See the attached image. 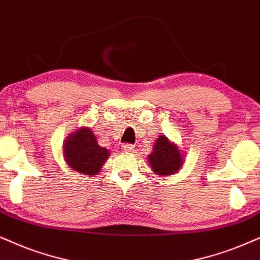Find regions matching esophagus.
I'll return each mask as SVG.
<instances>
[{"label":"esophagus","instance_id":"1","mask_svg":"<svg viewBox=\"0 0 260 260\" xmlns=\"http://www.w3.org/2000/svg\"><path fill=\"white\" fill-rule=\"evenodd\" d=\"M134 149H136V147L131 145V144H122V145H121V150H122L123 152H133Z\"/></svg>","mask_w":260,"mask_h":260}]
</instances>
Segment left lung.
I'll use <instances>...</instances> for the list:
<instances>
[{"instance_id": "obj_1", "label": "left lung", "mask_w": 260, "mask_h": 260, "mask_svg": "<svg viewBox=\"0 0 260 260\" xmlns=\"http://www.w3.org/2000/svg\"><path fill=\"white\" fill-rule=\"evenodd\" d=\"M186 154L163 134L157 138L152 152L147 156L150 168L158 176H169L179 172L185 163Z\"/></svg>"}]
</instances>
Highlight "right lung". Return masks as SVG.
I'll list each match as a JSON object with an SVG mask.
<instances>
[{"mask_svg":"<svg viewBox=\"0 0 260 260\" xmlns=\"http://www.w3.org/2000/svg\"><path fill=\"white\" fill-rule=\"evenodd\" d=\"M62 149L66 164L84 175H97L109 157V150L98 144L93 131L88 127H79L68 134Z\"/></svg>","mask_w":260,"mask_h":260,"instance_id":"1","label":"right lung"}]
</instances>
